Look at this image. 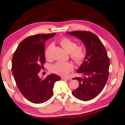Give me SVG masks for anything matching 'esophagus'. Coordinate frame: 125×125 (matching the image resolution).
<instances>
[{"instance_id":"34e87169","label":"esophagus","mask_w":125,"mask_h":125,"mask_svg":"<svg viewBox=\"0 0 125 125\" xmlns=\"http://www.w3.org/2000/svg\"><path fill=\"white\" fill-rule=\"evenodd\" d=\"M61 79L63 80H71L72 78H69V77H61Z\"/></svg>"}]
</instances>
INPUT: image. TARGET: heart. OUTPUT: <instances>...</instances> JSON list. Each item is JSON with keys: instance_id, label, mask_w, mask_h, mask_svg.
Segmentation results:
<instances>
[{"instance_id": "obj_1", "label": "heart", "mask_w": 125, "mask_h": 125, "mask_svg": "<svg viewBox=\"0 0 125 125\" xmlns=\"http://www.w3.org/2000/svg\"><path fill=\"white\" fill-rule=\"evenodd\" d=\"M60 44L65 51L70 53L71 58L77 63L81 64L83 62L86 57V52L83 46H77V44L73 40L67 37L61 39ZM52 44L48 45L45 52L46 59H50L51 56ZM73 69V65L71 63L59 62L55 63L51 67V71L53 73L61 75H67L69 72Z\"/></svg>"}]
</instances>
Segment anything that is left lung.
Returning a JSON list of instances; mask_svg holds the SVG:
<instances>
[{"label": "left lung", "mask_w": 125, "mask_h": 125, "mask_svg": "<svg viewBox=\"0 0 125 125\" xmlns=\"http://www.w3.org/2000/svg\"><path fill=\"white\" fill-rule=\"evenodd\" d=\"M67 33L81 40L86 50L85 60L77 71L83 76L73 78L79 81V85L72 93L79 100H90L100 94L108 79L110 61L107 52L94 33L83 31Z\"/></svg>", "instance_id": "1"}]
</instances>
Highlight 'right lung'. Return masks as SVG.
Masks as SVG:
<instances>
[{"instance_id":"1","label":"right lung","mask_w":125,"mask_h":125,"mask_svg":"<svg viewBox=\"0 0 125 125\" xmlns=\"http://www.w3.org/2000/svg\"><path fill=\"white\" fill-rule=\"evenodd\" d=\"M56 33L39 34L20 42L12 58V73L20 92L35 104L45 103L53 95L55 82L61 77L55 74L40 78L39 73L45 63V42Z\"/></svg>"}]
</instances>
